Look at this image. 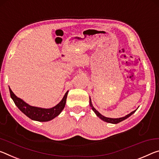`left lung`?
Returning a JSON list of instances; mask_svg holds the SVG:
<instances>
[{"instance_id": "1", "label": "left lung", "mask_w": 159, "mask_h": 159, "mask_svg": "<svg viewBox=\"0 0 159 159\" xmlns=\"http://www.w3.org/2000/svg\"><path fill=\"white\" fill-rule=\"evenodd\" d=\"M89 104H90L91 107H92V109L93 111H94V113L97 114V116L98 117V118H100L101 120H103V121L106 122V123H113V124L118 123H120V122L123 121V120H125L127 118H129V116H130L131 115H132V114H133L134 112L136 111V110L134 111H132V113L128 114V115H127L126 116L123 117V118H106V117H104L103 116H102V115H101V114H100L99 113H98V112L97 110H96L94 108H93V106H92V101H91V99L89 100Z\"/></svg>"}]
</instances>
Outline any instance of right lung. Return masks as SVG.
I'll use <instances>...</instances> for the list:
<instances>
[{"label":"right lung","instance_id":"1","mask_svg":"<svg viewBox=\"0 0 159 159\" xmlns=\"http://www.w3.org/2000/svg\"><path fill=\"white\" fill-rule=\"evenodd\" d=\"M9 89L10 97L13 100L15 105L17 106V108L23 113L25 114L28 118L34 120L39 122L49 121L54 118H56V116H58L61 113V111L63 110L65 106H66V98L67 93H68L67 92L66 93L62 101L58 104H57L56 106L51 108L46 109L28 105L27 103H26L21 98L17 97L15 95V93L12 92V91L10 89V88H9Z\"/></svg>","mask_w":159,"mask_h":159}]
</instances>
